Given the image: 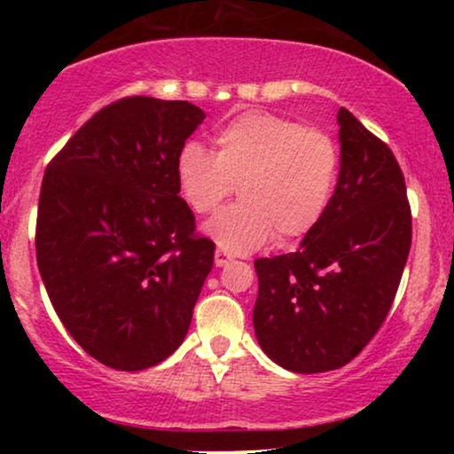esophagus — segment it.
<instances>
[{
    "label": "esophagus",
    "mask_w": 454,
    "mask_h": 454,
    "mask_svg": "<svg viewBox=\"0 0 454 454\" xmlns=\"http://www.w3.org/2000/svg\"><path fill=\"white\" fill-rule=\"evenodd\" d=\"M229 260H231V256H229L227 252H223V250H216V252H215V264L219 266V269H221V266L229 264Z\"/></svg>",
    "instance_id": "34e87169"
}]
</instances>
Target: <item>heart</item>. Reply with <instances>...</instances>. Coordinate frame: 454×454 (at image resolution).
<instances>
[{
	"label": "heart",
	"instance_id": "b5f03b06",
	"mask_svg": "<svg viewBox=\"0 0 454 454\" xmlns=\"http://www.w3.org/2000/svg\"><path fill=\"white\" fill-rule=\"evenodd\" d=\"M216 153L188 142L177 154L179 194L210 215L233 194L241 200L204 225L229 254L258 250L270 239L291 244L320 225L339 179V148L325 129L247 111L215 136Z\"/></svg>",
	"mask_w": 454,
	"mask_h": 454
}]
</instances>
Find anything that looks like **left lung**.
Segmentation results:
<instances>
[{"instance_id": "left-lung-1", "label": "left lung", "mask_w": 454, "mask_h": 454, "mask_svg": "<svg viewBox=\"0 0 454 454\" xmlns=\"http://www.w3.org/2000/svg\"><path fill=\"white\" fill-rule=\"evenodd\" d=\"M340 169L320 225L297 252L258 258L254 331L297 374L349 364L382 326L411 247V208L395 154L339 109Z\"/></svg>"}]
</instances>
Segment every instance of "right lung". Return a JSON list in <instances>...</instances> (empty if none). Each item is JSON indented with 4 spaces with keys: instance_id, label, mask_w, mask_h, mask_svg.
<instances>
[{
    "instance_id": "1",
    "label": "right lung",
    "mask_w": 454,
    "mask_h": 454,
    "mask_svg": "<svg viewBox=\"0 0 454 454\" xmlns=\"http://www.w3.org/2000/svg\"><path fill=\"white\" fill-rule=\"evenodd\" d=\"M188 101L126 97L55 154L36 213V264L72 339L114 370L169 357L188 334L215 244L196 235L176 160L204 120Z\"/></svg>"
}]
</instances>
